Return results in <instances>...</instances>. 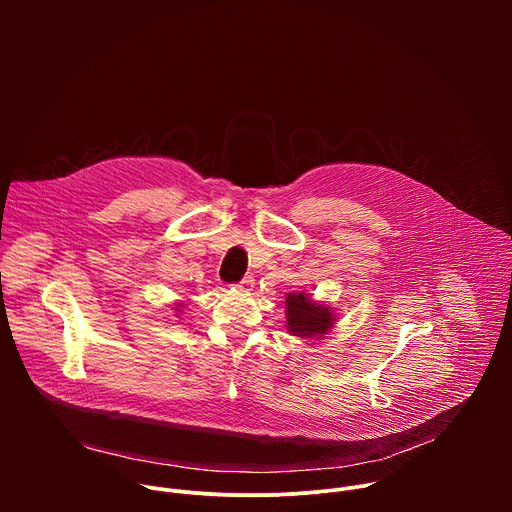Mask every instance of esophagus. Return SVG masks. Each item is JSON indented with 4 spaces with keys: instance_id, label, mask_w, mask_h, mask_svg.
<instances>
[{
    "instance_id": "esophagus-1",
    "label": "esophagus",
    "mask_w": 512,
    "mask_h": 512,
    "mask_svg": "<svg viewBox=\"0 0 512 512\" xmlns=\"http://www.w3.org/2000/svg\"><path fill=\"white\" fill-rule=\"evenodd\" d=\"M253 285H255V277H253V275H245V277L237 283V287H239L241 291H251Z\"/></svg>"
}]
</instances>
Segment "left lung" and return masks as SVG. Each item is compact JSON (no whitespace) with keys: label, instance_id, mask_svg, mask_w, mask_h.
I'll list each match as a JSON object with an SVG mask.
<instances>
[{"label":"left lung","instance_id":"obj_1","mask_svg":"<svg viewBox=\"0 0 512 512\" xmlns=\"http://www.w3.org/2000/svg\"><path fill=\"white\" fill-rule=\"evenodd\" d=\"M285 314H287V330L300 338L322 336L334 324L332 310L312 302L310 296H306L304 291H300V294H287Z\"/></svg>","mask_w":512,"mask_h":512}]
</instances>
